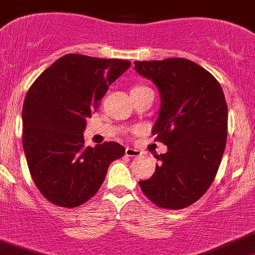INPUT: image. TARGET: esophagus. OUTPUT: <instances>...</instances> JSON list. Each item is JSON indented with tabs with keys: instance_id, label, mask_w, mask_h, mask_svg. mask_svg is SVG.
Here are the masks:
<instances>
[{
	"instance_id": "34e87169",
	"label": "esophagus",
	"mask_w": 255,
	"mask_h": 255,
	"mask_svg": "<svg viewBox=\"0 0 255 255\" xmlns=\"http://www.w3.org/2000/svg\"><path fill=\"white\" fill-rule=\"evenodd\" d=\"M140 154H142V153H140V150H138V149H134V148H126V155H127V157H140Z\"/></svg>"
}]
</instances>
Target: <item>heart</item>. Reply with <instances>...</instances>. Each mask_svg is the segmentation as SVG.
Masks as SVG:
<instances>
[{
  "label": "heart",
  "mask_w": 255,
  "mask_h": 255,
  "mask_svg": "<svg viewBox=\"0 0 255 255\" xmlns=\"http://www.w3.org/2000/svg\"><path fill=\"white\" fill-rule=\"evenodd\" d=\"M134 88H140V87H139V86H138V87H134ZM134 88H133V90H134Z\"/></svg>",
  "instance_id": "obj_1"
}]
</instances>
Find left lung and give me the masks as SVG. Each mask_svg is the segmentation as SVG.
Masks as SVG:
<instances>
[{"label":"left lung","mask_w":255,"mask_h":255,"mask_svg":"<svg viewBox=\"0 0 255 255\" xmlns=\"http://www.w3.org/2000/svg\"><path fill=\"white\" fill-rule=\"evenodd\" d=\"M134 70L159 91L152 134L168 148L157 155L154 174L140 180V189L160 208H185L211 187L226 149L223 90L208 71L185 58L134 62Z\"/></svg>","instance_id":"obj_1"}]
</instances>
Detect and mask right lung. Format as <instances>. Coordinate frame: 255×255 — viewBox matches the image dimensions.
Instances as JSON below:
<instances>
[{
	"instance_id": "obj_1",
	"label": "right lung",
	"mask_w": 255,
	"mask_h": 255,
	"mask_svg": "<svg viewBox=\"0 0 255 255\" xmlns=\"http://www.w3.org/2000/svg\"><path fill=\"white\" fill-rule=\"evenodd\" d=\"M129 61L70 53L33 82L22 110V144L34 184L51 203L78 207L92 198L125 147L105 142L85 147L87 118Z\"/></svg>"
}]
</instances>
